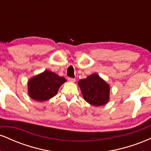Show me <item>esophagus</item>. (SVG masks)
Masks as SVG:
<instances>
[{
	"label": "esophagus",
	"mask_w": 151,
	"mask_h": 151,
	"mask_svg": "<svg viewBox=\"0 0 151 151\" xmlns=\"http://www.w3.org/2000/svg\"><path fill=\"white\" fill-rule=\"evenodd\" d=\"M68 80L70 81H72V82H74L76 81L75 78H72V77H68Z\"/></svg>",
	"instance_id": "obj_1"
}]
</instances>
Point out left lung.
<instances>
[{
	"label": "left lung",
	"instance_id": "1",
	"mask_svg": "<svg viewBox=\"0 0 151 151\" xmlns=\"http://www.w3.org/2000/svg\"><path fill=\"white\" fill-rule=\"evenodd\" d=\"M84 100L90 104L99 106L109 99L110 87L97 74H93L78 82Z\"/></svg>",
	"mask_w": 151,
	"mask_h": 151
}]
</instances>
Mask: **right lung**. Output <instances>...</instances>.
<instances>
[{
	"instance_id": "right-lung-1",
	"label": "right lung",
	"mask_w": 151,
	"mask_h": 151,
	"mask_svg": "<svg viewBox=\"0 0 151 151\" xmlns=\"http://www.w3.org/2000/svg\"><path fill=\"white\" fill-rule=\"evenodd\" d=\"M65 81V78L45 70L29 80L28 94L36 101H47L57 94L59 88Z\"/></svg>"
}]
</instances>
